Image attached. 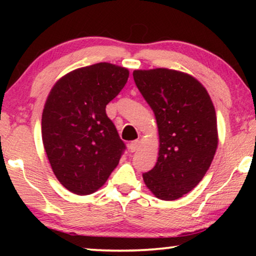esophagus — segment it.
<instances>
[{
    "instance_id": "34e87169",
    "label": "esophagus",
    "mask_w": 256,
    "mask_h": 256,
    "mask_svg": "<svg viewBox=\"0 0 256 256\" xmlns=\"http://www.w3.org/2000/svg\"><path fill=\"white\" fill-rule=\"evenodd\" d=\"M138 146H140V141L138 140H135V141H132L130 143H129L128 149L130 152H135L136 150L138 149Z\"/></svg>"
}]
</instances>
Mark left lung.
Wrapping results in <instances>:
<instances>
[{
	"label": "left lung",
	"mask_w": 256,
	"mask_h": 256,
	"mask_svg": "<svg viewBox=\"0 0 256 256\" xmlns=\"http://www.w3.org/2000/svg\"><path fill=\"white\" fill-rule=\"evenodd\" d=\"M132 76L160 136L156 166L143 180L157 198L174 200L197 186L211 166L218 146L214 106L205 87L186 73L136 70Z\"/></svg>",
	"instance_id": "8db88e82"
}]
</instances>
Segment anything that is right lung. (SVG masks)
<instances>
[{"label":"right lung","mask_w":256,"mask_h":256,"mask_svg":"<svg viewBox=\"0 0 256 256\" xmlns=\"http://www.w3.org/2000/svg\"><path fill=\"white\" fill-rule=\"evenodd\" d=\"M127 68L110 62L76 68L56 82L42 115V138L62 186L85 196L102 186L126 144L106 114L121 92Z\"/></svg>","instance_id":"obj_1"}]
</instances>
